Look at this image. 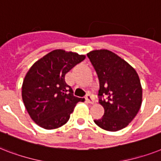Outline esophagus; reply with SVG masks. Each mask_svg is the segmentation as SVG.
I'll return each instance as SVG.
<instances>
[{
	"instance_id": "1",
	"label": "esophagus",
	"mask_w": 161,
	"mask_h": 161,
	"mask_svg": "<svg viewBox=\"0 0 161 161\" xmlns=\"http://www.w3.org/2000/svg\"><path fill=\"white\" fill-rule=\"evenodd\" d=\"M85 99H86L87 103H90V104H93L94 103V98L90 95V94H87L86 97H85Z\"/></svg>"
}]
</instances>
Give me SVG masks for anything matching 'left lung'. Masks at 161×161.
<instances>
[{
  "mask_svg": "<svg viewBox=\"0 0 161 161\" xmlns=\"http://www.w3.org/2000/svg\"><path fill=\"white\" fill-rule=\"evenodd\" d=\"M98 76L99 103L104 115L94 122L102 129L117 131L129 125L139 112L142 87L135 69L108 49L92 50L87 54ZM107 96V100L101 97Z\"/></svg>",
  "mask_w": 161,
  "mask_h": 161,
  "instance_id": "1",
  "label": "left lung"
}]
</instances>
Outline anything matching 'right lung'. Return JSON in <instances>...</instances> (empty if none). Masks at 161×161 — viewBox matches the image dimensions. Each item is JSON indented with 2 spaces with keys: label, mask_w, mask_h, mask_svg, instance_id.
<instances>
[{
  "label": "right lung",
  "mask_w": 161,
  "mask_h": 161,
  "mask_svg": "<svg viewBox=\"0 0 161 161\" xmlns=\"http://www.w3.org/2000/svg\"><path fill=\"white\" fill-rule=\"evenodd\" d=\"M86 56L54 49L29 69L22 84V100L31 119L46 130L56 129L69 121L78 102L65 82V75Z\"/></svg>",
  "instance_id": "add662e5"
}]
</instances>
